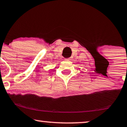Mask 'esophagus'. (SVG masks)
<instances>
[{
	"label": "esophagus",
	"instance_id": "esophagus-1",
	"mask_svg": "<svg viewBox=\"0 0 127 127\" xmlns=\"http://www.w3.org/2000/svg\"><path fill=\"white\" fill-rule=\"evenodd\" d=\"M67 60H70V58H68V59H67Z\"/></svg>",
	"mask_w": 127,
	"mask_h": 127
}]
</instances>
